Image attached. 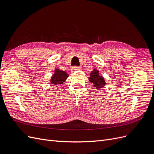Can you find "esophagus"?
<instances>
[{
    "mask_svg": "<svg viewBox=\"0 0 154 154\" xmlns=\"http://www.w3.org/2000/svg\"><path fill=\"white\" fill-rule=\"evenodd\" d=\"M79 69H80V68H79L78 67L75 66V67H73L72 68L71 71H72V72H74V71H78V70H79Z\"/></svg>",
    "mask_w": 154,
    "mask_h": 154,
    "instance_id": "34e87169",
    "label": "esophagus"
}]
</instances>
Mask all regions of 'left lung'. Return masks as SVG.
I'll list each match as a JSON object with an SVG mask.
<instances>
[{"label":"left lung","mask_w":154,"mask_h":154,"mask_svg":"<svg viewBox=\"0 0 154 154\" xmlns=\"http://www.w3.org/2000/svg\"><path fill=\"white\" fill-rule=\"evenodd\" d=\"M99 70L94 69L90 73V76L88 77L89 81L92 86L96 88V90H99L101 88H103L106 85V82L104 78L100 75Z\"/></svg>","instance_id":"left-lung-1"}]
</instances>
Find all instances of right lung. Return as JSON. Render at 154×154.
Returning a JSON list of instances; mask_svg holds the SVG:
<instances>
[{
  "instance_id": "obj_1",
  "label": "right lung",
  "mask_w": 154,
  "mask_h": 154,
  "mask_svg": "<svg viewBox=\"0 0 154 154\" xmlns=\"http://www.w3.org/2000/svg\"><path fill=\"white\" fill-rule=\"evenodd\" d=\"M68 76L69 74L66 71L55 68L54 73L52 74V76L51 77L49 80L50 84L55 85L56 87L59 84H62L63 82L66 81Z\"/></svg>"
}]
</instances>
